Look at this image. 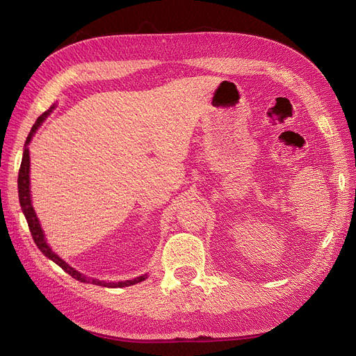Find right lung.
<instances>
[{
  "label": "right lung",
  "mask_w": 356,
  "mask_h": 356,
  "mask_svg": "<svg viewBox=\"0 0 356 356\" xmlns=\"http://www.w3.org/2000/svg\"><path fill=\"white\" fill-rule=\"evenodd\" d=\"M51 110H47L46 113H42L38 118L35 124L32 126L31 132L26 138V143H25V148H24V157H22V163H20V169H19V177H17V190H19V202H20V207H22V211L25 213V218L28 221V227L29 232L32 234V239H34L35 245L40 248V251L44 254L50 260L55 261L58 266H60L63 270H65L68 275H71L74 279H77L80 282H86V284H93V285H99V286H110V288H120V286H129V285H135L138 282H143L144 279L147 277V275L144 276H139L132 279V281H124V282H104V281H96V279H89L83 276L81 273H79L77 270H74L71 266H68L65 261L59 258L55 252L50 250V246L46 243L44 239V234H42L41 230V225L38 222V218L35 215L34 208H32V203H31V195H29V149H28V144L31 141L32 135L35 134V131L38 129V126L44 122V118L49 115Z\"/></svg>",
  "instance_id": "1"
}]
</instances>
